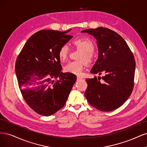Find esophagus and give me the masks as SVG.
Returning <instances> with one entry per match:
<instances>
[{
    "mask_svg": "<svg viewBox=\"0 0 147 147\" xmlns=\"http://www.w3.org/2000/svg\"><path fill=\"white\" fill-rule=\"evenodd\" d=\"M81 79H82V77L77 76V81H78V80H81Z\"/></svg>",
    "mask_w": 147,
    "mask_h": 147,
    "instance_id": "34e87169",
    "label": "esophagus"
}]
</instances>
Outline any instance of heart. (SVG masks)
I'll return each mask as SVG.
<instances>
[{
  "label": "heart",
  "mask_w": 147,
  "mask_h": 147,
  "mask_svg": "<svg viewBox=\"0 0 147 147\" xmlns=\"http://www.w3.org/2000/svg\"><path fill=\"white\" fill-rule=\"evenodd\" d=\"M73 45L77 48L83 51L80 57V61L69 62L64 67L65 72L77 75L82 74L84 67V61L90 63L93 59V51L94 50V45L92 42L86 37L74 39L72 42ZM69 53V48L67 45H62L58 51V57L61 61H65L67 58Z\"/></svg>",
  "instance_id": "obj_1"
}]
</instances>
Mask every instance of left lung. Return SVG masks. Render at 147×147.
Segmentation results:
<instances>
[{
	"label": "left lung",
	"mask_w": 147,
	"mask_h": 147,
	"mask_svg": "<svg viewBox=\"0 0 147 147\" xmlns=\"http://www.w3.org/2000/svg\"><path fill=\"white\" fill-rule=\"evenodd\" d=\"M97 40L99 56L91 73L104 74L103 82L96 76L86 79L84 95L88 102L102 112L119 108L129 98L134 88L136 61L125 40L115 31L106 28L83 30ZM98 77V78H99Z\"/></svg>",
	"instance_id": "1"
}]
</instances>
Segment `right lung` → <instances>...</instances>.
<instances>
[{
	"instance_id": "add662e5",
	"label": "right lung",
	"mask_w": 147,
	"mask_h": 147,
	"mask_svg": "<svg viewBox=\"0 0 147 147\" xmlns=\"http://www.w3.org/2000/svg\"><path fill=\"white\" fill-rule=\"evenodd\" d=\"M70 30L60 32L41 30L26 42L18 56L15 72L21 94L29 107L43 116H50L63 108L76 75L61 72L60 47L72 35Z\"/></svg>"
}]
</instances>
